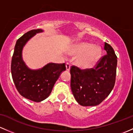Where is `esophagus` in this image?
Instances as JSON below:
<instances>
[{
    "mask_svg": "<svg viewBox=\"0 0 133 133\" xmlns=\"http://www.w3.org/2000/svg\"><path fill=\"white\" fill-rule=\"evenodd\" d=\"M66 68L67 71H69L70 69V64L69 63H66Z\"/></svg>",
    "mask_w": 133,
    "mask_h": 133,
    "instance_id": "34e87169",
    "label": "esophagus"
}]
</instances>
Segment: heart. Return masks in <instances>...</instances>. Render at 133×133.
<instances>
[{
  "label": "heart",
  "instance_id": "1",
  "mask_svg": "<svg viewBox=\"0 0 133 133\" xmlns=\"http://www.w3.org/2000/svg\"><path fill=\"white\" fill-rule=\"evenodd\" d=\"M72 56H78L77 63L83 68H88L93 66L102 54V50L99 46H95L87 42L76 43L69 50Z\"/></svg>",
  "mask_w": 133,
  "mask_h": 133
}]
</instances>
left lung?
Instances as JSON below:
<instances>
[{"instance_id":"obj_1","label":"left lung","mask_w":133,"mask_h":133,"mask_svg":"<svg viewBox=\"0 0 133 133\" xmlns=\"http://www.w3.org/2000/svg\"><path fill=\"white\" fill-rule=\"evenodd\" d=\"M107 54L100 59L94 68L81 70L70 68V87L76 101L83 106L101 104L114 87L117 74V57L112 46L105 42Z\"/></svg>"}]
</instances>
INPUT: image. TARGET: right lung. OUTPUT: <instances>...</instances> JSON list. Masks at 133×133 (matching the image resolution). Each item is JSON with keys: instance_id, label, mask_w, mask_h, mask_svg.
<instances>
[{"instance_id": "1", "label": "right lung", "mask_w": 133, "mask_h": 133, "mask_svg": "<svg viewBox=\"0 0 133 133\" xmlns=\"http://www.w3.org/2000/svg\"><path fill=\"white\" fill-rule=\"evenodd\" d=\"M43 30L33 29L20 37L15 46L12 57L11 75L19 94L25 98L39 102L49 96L61 73L66 70L65 63H48L43 68L31 70L23 61L22 50L27 42Z\"/></svg>"}]
</instances>
